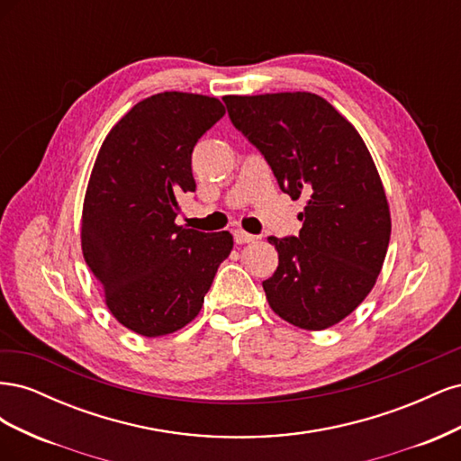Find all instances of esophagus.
<instances>
[{"instance_id":"obj_1","label":"esophagus","mask_w":461,"mask_h":461,"mask_svg":"<svg viewBox=\"0 0 461 461\" xmlns=\"http://www.w3.org/2000/svg\"><path fill=\"white\" fill-rule=\"evenodd\" d=\"M232 236H234V242L236 244H248V242H254L256 240L254 234H249V232L242 230V229L232 230Z\"/></svg>"}]
</instances>
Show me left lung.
<instances>
[{
	"instance_id": "left-lung-1",
	"label": "left lung",
	"mask_w": 461,
	"mask_h": 461,
	"mask_svg": "<svg viewBox=\"0 0 461 461\" xmlns=\"http://www.w3.org/2000/svg\"><path fill=\"white\" fill-rule=\"evenodd\" d=\"M236 131L259 149L292 200L308 198L298 236L269 244L278 267L263 281L271 310L305 330L337 325L364 302L390 240L384 188L357 131L321 95H225Z\"/></svg>"
}]
</instances>
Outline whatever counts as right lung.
<instances>
[{
    "mask_svg": "<svg viewBox=\"0 0 461 461\" xmlns=\"http://www.w3.org/2000/svg\"><path fill=\"white\" fill-rule=\"evenodd\" d=\"M225 115L217 97L163 92L138 102L102 144L82 207V254L121 325L153 339L202 310L232 234L178 227L196 192L192 151Z\"/></svg>",
    "mask_w": 461,
    "mask_h": 461,
    "instance_id": "add662e5",
    "label": "right lung"
}]
</instances>
